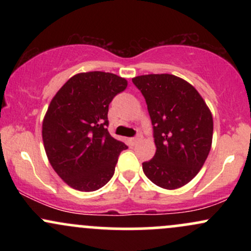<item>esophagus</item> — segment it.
Wrapping results in <instances>:
<instances>
[{
    "label": "esophagus",
    "instance_id": "1",
    "mask_svg": "<svg viewBox=\"0 0 251 251\" xmlns=\"http://www.w3.org/2000/svg\"><path fill=\"white\" fill-rule=\"evenodd\" d=\"M140 139V137L139 135H137V137H132V138H129V142H131V144H137L138 143V140Z\"/></svg>",
    "mask_w": 251,
    "mask_h": 251
}]
</instances>
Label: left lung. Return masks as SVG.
<instances>
[{
	"label": "left lung",
	"instance_id": "1",
	"mask_svg": "<svg viewBox=\"0 0 251 251\" xmlns=\"http://www.w3.org/2000/svg\"><path fill=\"white\" fill-rule=\"evenodd\" d=\"M145 98L151 118L155 154L143 163L152 183L174 190L200 172L211 149V112L194 86L171 74L132 79Z\"/></svg>",
	"mask_w": 251,
	"mask_h": 251
}]
</instances>
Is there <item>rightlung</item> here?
Returning <instances> with one entry per match:
<instances>
[{
	"label": "right lung",
	"instance_id": "1",
	"mask_svg": "<svg viewBox=\"0 0 251 251\" xmlns=\"http://www.w3.org/2000/svg\"><path fill=\"white\" fill-rule=\"evenodd\" d=\"M127 81L112 73L88 72L72 76L53 98L42 124L50 165L68 185L96 191L114 175L125 143L108 132V106Z\"/></svg>",
	"mask_w": 251,
	"mask_h": 251
}]
</instances>
